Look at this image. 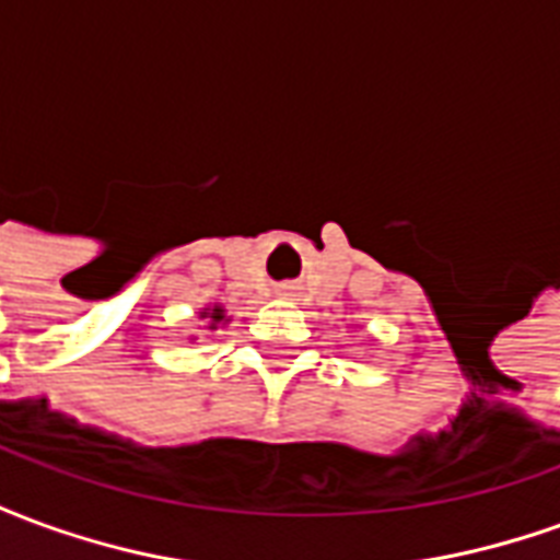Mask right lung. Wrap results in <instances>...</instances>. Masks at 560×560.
<instances>
[{
	"label": "right lung",
	"mask_w": 560,
	"mask_h": 560,
	"mask_svg": "<svg viewBox=\"0 0 560 560\" xmlns=\"http://www.w3.org/2000/svg\"><path fill=\"white\" fill-rule=\"evenodd\" d=\"M203 317H209L212 324H219L221 317H224V312H221L219 305H215V308H207V312H203ZM212 324H209V329H212Z\"/></svg>",
	"instance_id": "add662e5"
}]
</instances>
